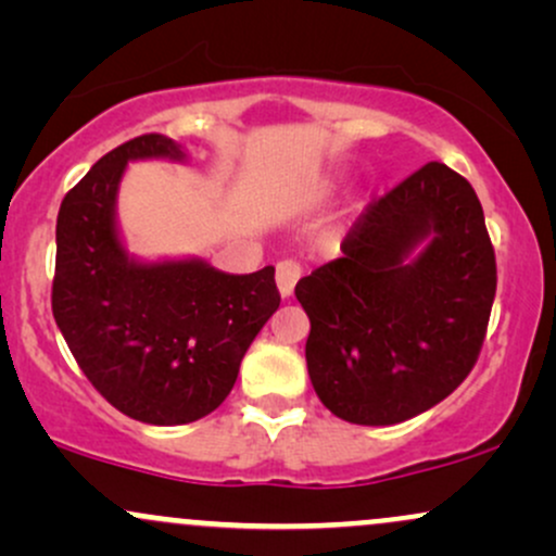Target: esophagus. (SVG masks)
<instances>
[{"label": "esophagus", "instance_id": "1", "mask_svg": "<svg viewBox=\"0 0 556 556\" xmlns=\"http://www.w3.org/2000/svg\"><path fill=\"white\" fill-rule=\"evenodd\" d=\"M303 277V266L295 258H285L277 264V287L282 292V298H290L295 290L298 279Z\"/></svg>", "mask_w": 556, "mask_h": 556}]
</instances>
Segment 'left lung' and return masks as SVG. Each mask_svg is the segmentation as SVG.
<instances>
[{"label": "left lung", "mask_w": 556, "mask_h": 556, "mask_svg": "<svg viewBox=\"0 0 556 556\" xmlns=\"http://www.w3.org/2000/svg\"><path fill=\"white\" fill-rule=\"evenodd\" d=\"M340 251L295 285L311 384L337 418L402 424L455 392L486 340L496 258L481 201L429 162L374 198Z\"/></svg>", "instance_id": "1"}]
</instances>
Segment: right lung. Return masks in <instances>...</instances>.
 <instances>
[{
    "label": "right lung",
    "mask_w": 556,
    "mask_h": 556,
    "mask_svg": "<svg viewBox=\"0 0 556 556\" xmlns=\"http://www.w3.org/2000/svg\"><path fill=\"white\" fill-rule=\"evenodd\" d=\"M182 151L162 132L117 146L67 190L56 216L52 314L80 371L110 405L154 426L198 420L225 402L240 361L279 308L274 269L216 271L203 261L136 264L114 229L130 159Z\"/></svg>",
    "instance_id": "add662e5"
}]
</instances>
